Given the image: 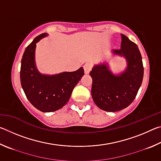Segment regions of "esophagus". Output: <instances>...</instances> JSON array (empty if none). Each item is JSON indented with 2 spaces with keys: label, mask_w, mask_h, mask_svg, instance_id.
<instances>
[{
  "label": "esophagus",
  "mask_w": 161,
  "mask_h": 161,
  "mask_svg": "<svg viewBox=\"0 0 161 161\" xmlns=\"http://www.w3.org/2000/svg\"><path fill=\"white\" fill-rule=\"evenodd\" d=\"M92 66L91 64L89 63H86L84 65V73L85 74H89L90 72V71L92 70Z\"/></svg>",
  "instance_id": "1"
}]
</instances>
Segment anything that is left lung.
Masks as SVG:
<instances>
[{"mask_svg":"<svg viewBox=\"0 0 161 161\" xmlns=\"http://www.w3.org/2000/svg\"><path fill=\"white\" fill-rule=\"evenodd\" d=\"M121 35V49L114 50L113 53L126 58V70L116 75L107 64H100L94 65L89 73L94 103L101 109L109 112L129 107L137 95L143 77L142 57L138 46L126 35Z\"/></svg>","mask_w":161,"mask_h":161,"instance_id":"left-lung-1","label":"left lung"}]
</instances>
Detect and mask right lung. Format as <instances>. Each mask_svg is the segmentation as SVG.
I'll return each mask as SVG.
<instances>
[{"label": "right lung", "mask_w": 161, "mask_h": 161, "mask_svg": "<svg viewBox=\"0 0 161 161\" xmlns=\"http://www.w3.org/2000/svg\"><path fill=\"white\" fill-rule=\"evenodd\" d=\"M47 35H38L26 47L21 60L20 83L27 99L35 108L42 112H52L66 104L84 72L81 67L75 72L53 75L40 73L35 62V47L36 43Z\"/></svg>", "instance_id": "1"}]
</instances>
